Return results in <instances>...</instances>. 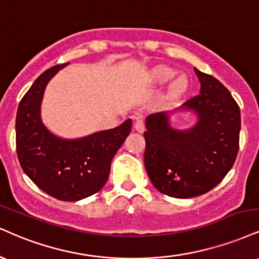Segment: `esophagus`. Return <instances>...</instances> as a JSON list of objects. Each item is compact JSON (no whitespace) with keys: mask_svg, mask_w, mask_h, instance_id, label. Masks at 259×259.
<instances>
[{"mask_svg":"<svg viewBox=\"0 0 259 259\" xmlns=\"http://www.w3.org/2000/svg\"><path fill=\"white\" fill-rule=\"evenodd\" d=\"M135 129L138 130L139 133H143L145 132V121H143V119H140V118H138L135 121Z\"/></svg>","mask_w":259,"mask_h":259,"instance_id":"esophagus-1","label":"esophagus"}]
</instances>
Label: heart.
Wrapping results in <instances>:
<instances>
[{"label":"heart","mask_w":259,"mask_h":259,"mask_svg":"<svg viewBox=\"0 0 259 259\" xmlns=\"http://www.w3.org/2000/svg\"><path fill=\"white\" fill-rule=\"evenodd\" d=\"M155 78L158 80H166L167 78H170L171 76H172L174 72L169 67H158L157 70H155ZM186 87V79L183 78V77H177V78L174 80L172 83V93H181L183 89H185Z\"/></svg>","instance_id":"obj_1"}]
</instances>
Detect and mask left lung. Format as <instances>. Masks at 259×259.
I'll list each match as a JSON object with an SVG mask.
<instances>
[{"instance_id": "left-lung-1", "label": "left lung", "mask_w": 259, "mask_h": 259, "mask_svg": "<svg viewBox=\"0 0 259 259\" xmlns=\"http://www.w3.org/2000/svg\"><path fill=\"white\" fill-rule=\"evenodd\" d=\"M194 71L200 94L181 107L197 114L194 126L174 129L166 112L146 118V170L155 188L172 198H194L211 191L232 169L239 151L238 104L219 79Z\"/></svg>"}]
</instances>
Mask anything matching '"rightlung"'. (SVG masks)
<instances>
[{
	"instance_id": "obj_1",
	"label": "right lung",
	"mask_w": 259,
	"mask_h": 259,
	"mask_svg": "<svg viewBox=\"0 0 259 259\" xmlns=\"http://www.w3.org/2000/svg\"><path fill=\"white\" fill-rule=\"evenodd\" d=\"M67 64L45 71L23 96L18 106L15 134L18 159L32 182L53 198L77 201L105 186L111 161L132 132V119L114 129L77 140L53 135L40 120V102L47 84Z\"/></svg>"
}]
</instances>
